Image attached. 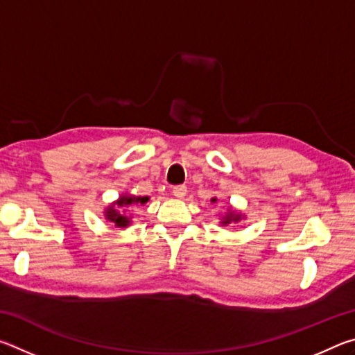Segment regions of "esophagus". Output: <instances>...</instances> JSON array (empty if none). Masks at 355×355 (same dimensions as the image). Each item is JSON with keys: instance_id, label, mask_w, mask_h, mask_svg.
Returning a JSON list of instances; mask_svg holds the SVG:
<instances>
[{"instance_id": "34e87169", "label": "esophagus", "mask_w": 355, "mask_h": 355, "mask_svg": "<svg viewBox=\"0 0 355 355\" xmlns=\"http://www.w3.org/2000/svg\"><path fill=\"white\" fill-rule=\"evenodd\" d=\"M186 192H188V188H186L184 184H178V186H173L172 188V194L178 197V199H183L186 196Z\"/></svg>"}]
</instances>
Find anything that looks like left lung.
<instances>
[{"label": "left lung", "instance_id": "left-lung-1", "mask_svg": "<svg viewBox=\"0 0 355 355\" xmlns=\"http://www.w3.org/2000/svg\"><path fill=\"white\" fill-rule=\"evenodd\" d=\"M214 202V199H213ZM239 219H241V216L239 214H235L233 211H228V214L224 218V220H222V224H230V222H238Z\"/></svg>", "mask_w": 355, "mask_h": 355}]
</instances>
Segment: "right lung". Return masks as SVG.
Wrapping results in <instances>:
<instances>
[{
	"instance_id": "add662e5",
	"label": "right lung",
	"mask_w": 355,
	"mask_h": 355,
	"mask_svg": "<svg viewBox=\"0 0 355 355\" xmlns=\"http://www.w3.org/2000/svg\"><path fill=\"white\" fill-rule=\"evenodd\" d=\"M148 200V197H130V196H122L120 197V200L117 202V207L122 209L123 207L127 205H131V203H146ZM106 218L110 219L111 222H114L116 224V227H127L130 224V218H127V216L123 214V211H119V209H116L114 207H110L106 209Z\"/></svg>"
}]
</instances>
